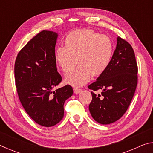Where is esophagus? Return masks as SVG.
Instances as JSON below:
<instances>
[{
  "mask_svg": "<svg viewBox=\"0 0 153 153\" xmlns=\"http://www.w3.org/2000/svg\"><path fill=\"white\" fill-rule=\"evenodd\" d=\"M81 91H82V89H80V88H74V92L75 94H78V93H79Z\"/></svg>",
  "mask_w": 153,
  "mask_h": 153,
  "instance_id": "34e87169",
  "label": "esophagus"
}]
</instances>
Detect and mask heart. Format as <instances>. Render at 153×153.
<instances>
[{
    "instance_id": "obj_1",
    "label": "heart",
    "mask_w": 153,
    "mask_h": 153,
    "mask_svg": "<svg viewBox=\"0 0 153 153\" xmlns=\"http://www.w3.org/2000/svg\"><path fill=\"white\" fill-rule=\"evenodd\" d=\"M113 53V42L108 36L91 30H78L67 36L65 46L56 49L55 59L65 74L69 73L79 63L65 78L67 84L77 87L90 81L92 75L97 76L104 73Z\"/></svg>"
}]
</instances>
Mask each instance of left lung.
<instances>
[{"label": "left lung", "mask_w": 153, "mask_h": 153, "mask_svg": "<svg viewBox=\"0 0 153 153\" xmlns=\"http://www.w3.org/2000/svg\"><path fill=\"white\" fill-rule=\"evenodd\" d=\"M117 40L109 66L88 86L94 91L102 90L101 94L91 92L89 110L93 119L103 125L115 122L124 115L138 84V65L133 48L121 38L117 37Z\"/></svg>", "instance_id": "obj_1"}]
</instances>
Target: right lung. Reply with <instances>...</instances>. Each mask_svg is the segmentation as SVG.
Segmentation results:
<instances>
[{
    "instance_id": "obj_1",
    "label": "right lung",
    "mask_w": 153,
    "mask_h": 153,
    "mask_svg": "<svg viewBox=\"0 0 153 153\" xmlns=\"http://www.w3.org/2000/svg\"><path fill=\"white\" fill-rule=\"evenodd\" d=\"M57 37L52 31L38 33L19 51L15 63L20 102L30 117L45 127L55 126L63 119L64 103L73 94L69 85L53 91L62 80L55 59Z\"/></svg>"
}]
</instances>
